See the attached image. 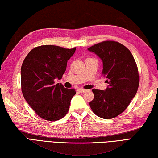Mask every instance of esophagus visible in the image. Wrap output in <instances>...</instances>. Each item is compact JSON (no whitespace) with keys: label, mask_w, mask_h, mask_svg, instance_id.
<instances>
[{"label":"esophagus","mask_w":158,"mask_h":158,"mask_svg":"<svg viewBox=\"0 0 158 158\" xmlns=\"http://www.w3.org/2000/svg\"><path fill=\"white\" fill-rule=\"evenodd\" d=\"M78 91L81 93H85V92H87V89H82V88H79L78 89Z\"/></svg>","instance_id":"esophagus-1"}]
</instances>
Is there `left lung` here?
I'll return each mask as SVG.
<instances>
[{"label": "left lung", "instance_id": "left-lung-1", "mask_svg": "<svg viewBox=\"0 0 158 158\" xmlns=\"http://www.w3.org/2000/svg\"><path fill=\"white\" fill-rule=\"evenodd\" d=\"M87 50L102 60V73L108 84L106 90L92 89L94 98L90 107L99 117L114 118L127 108L137 92L139 76L136 62L131 52L114 41H105Z\"/></svg>", "mask_w": 158, "mask_h": 158}]
</instances>
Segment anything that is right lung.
Here are the masks:
<instances>
[{
	"label": "right lung",
	"instance_id": "right-lung-1",
	"mask_svg": "<svg viewBox=\"0 0 158 158\" xmlns=\"http://www.w3.org/2000/svg\"><path fill=\"white\" fill-rule=\"evenodd\" d=\"M76 48L40 46L30 51L21 69V90L27 103L41 118L55 121L68 112L74 89L55 84L64 73L68 60Z\"/></svg>",
	"mask_w": 158,
	"mask_h": 158
}]
</instances>
